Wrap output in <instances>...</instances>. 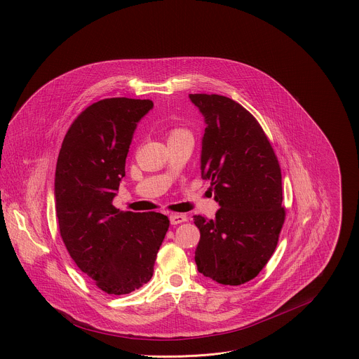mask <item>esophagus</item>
<instances>
[{"mask_svg": "<svg viewBox=\"0 0 359 359\" xmlns=\"http://www.w3.org/2000/svg\"><path fill=\"white\" fill-rule=\"evenodd\" d=\"M169 220L172 224H179V223H183L187 220V216L183 215V214H170L169 215Z\"/></svg>", "mask_w": 359, "mask_h": 359, "instance_id": "obj_1", "label": "esophagus"}]
</instances>
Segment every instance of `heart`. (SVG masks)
Segmentation results:
<instances>
[{
    "label": "heart",
    "instance_id": "1",
    "mask_svg": "<svg viewBox=\"0 0 359 359\" xmlns=\"http://www.w3.org/2000/svg\"><path fill=\"white\" fill-rule=\"evenodd\" d=\"M175 133H179V132H175ZM175 133H173V135H175Z\"/></svg>",
    "mask_w": 359,
    "mask_h": 359
}]
</instances>
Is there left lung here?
I'll return each mask as SVG.
<instances>
[{
	"instance_id": "left-lung-1",
	"label": "left lung",
	"mask_w": 359,
	"mask_h": 359,
	"mask_svg": "<svg viewBox=\"0 0 359 359\" xmlns=\"http://www.w3.org/2000/svg\"><path fill=\"white\" fill-rule=\"evenodd\" d=\"M204 118L201 177L219 204L214 219L194 216L201 237L200 273L220 285L254 279L278 245L285 222L282 173L273 148L255 118L217 94H189Z\"/></svg>"
}]
</instances>
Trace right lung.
I'll return each mask as SVG.
<instances>
[{"label":"right lung","mask_w":359,"mask_h":359,"mask_svg":"<svg viewBox=\"0 0 359 359\" xmlns=\"http://www.w3.org/2000/svg\"><path fill=\"white\" fill-rule=\"evenodd\" d=\"M152 108L151 100L125 97L94 102L74 119L57 161L61 237L79 269L108 294H129L152 278L169 227L159 212L112 205L137 123Z\"/></svg>","instance_id":"right-lung-1"}]
</instances>
